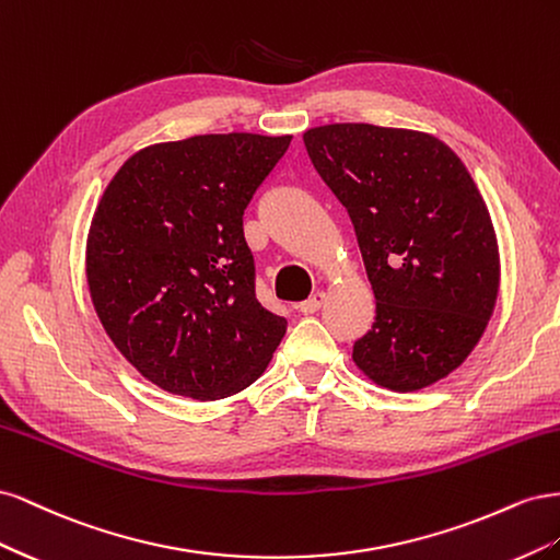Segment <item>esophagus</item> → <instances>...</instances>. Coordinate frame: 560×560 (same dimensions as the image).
I'll use <instances>...</instances> for the list:
<instances>
[{
	"label": "esophagus",
	"mask_w": 560,
	"mask_h": 560,
	"mask_svg": "<svg viewBox=\"0 0 560 560\" xmlns=\"http://www.w3.org/2000/svg\"><path fill=\"white\" fill-rule=\"evenodd\" d=\"M325 292H313L311 294V299H306V301H301L299 303V313H303V315H313V313H317L319 308H322V303H325Z\"/></svg>",
	"instance_id": "34e87169"
}]
</instances>
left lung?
I'll return each mask as SVG.
<instances>
[{
	"label": "left lung",
	"instance_id": "obj_1",
	"mask_svg": "<svg viewBox=\"0 0 560 560\" xmlns=\"http://www.w3.org/2000/svg\"><path fill=\"white\" fill-rule=\"evenodd\" d=\"M303 144L350 214L376 299L352 362L393 393L446 378L479 343L500 290L493 219L465 163L409 128L329 124Z\"/></svg>",
	"mask_w": 560,
	"mask_h": 560
}]
</instances>
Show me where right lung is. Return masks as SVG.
Listing matches in <instances>:
<instances>
[{"label": "right lung", "instance_id": "right-lung-1", "mask_svg": "<svg viewBox=\"0 0 560 560\" xmlns=\"http://www.w3.org/2000/svg\"><path fill=\"white\" fill-rule=\"evenodd\" d=\"M292 135H194L118 167L91 219L86 280L116 350L171 395L224 399L257 381L287 319L254 294L243 214Z\"/></svg>", "mask_w": 560, "mask_h": 560}]
</instances>
